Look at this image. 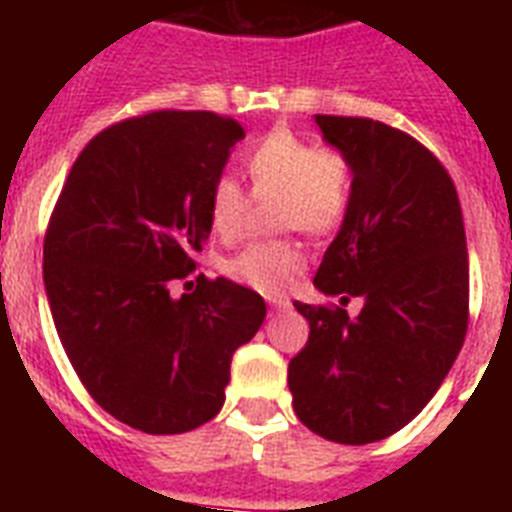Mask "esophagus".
<instances>
[{
    "label": "esophagus",
    "mask_w": 512,
    "mask_h": 512,
    "mask_svg": "<svg viewBox=\"0 0 512 512\" xmlns=\"http://www.w3.org/2000/svg\"><path fill=\"white\" fill-rule=\"evenodd\" d=\"M265 303L271 305L273 311H281V308H289V297H284V295H265Z\"/></svg>",
    "instance_id": "obj_1"
}]
</instances>
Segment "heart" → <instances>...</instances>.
I'll use <instances>...</instances> for the list:
<instances>
[{
  "label": "heart",
  "instance_id": "heart-1",
  "mask_svg": "<svg viewBox=\"0 0 512 512\" xmlns=\"http://www.w3.org/2000/svg\"><path fill=\"white\" fill-rule=\"evenodd\" d=\"M247 175L255 196L279 193V228L329 233L345 220L353 201V164L340 148L316 146L289 130H273L247 151ZM209 231L217 239H233L247 220V193L233 177L220 175L209 185ZM305 268V252L297 241H249L223 263L231 279L260 292H281Z\"/></svg>",
  "mask_w": 512,
  "mask_h": 512
}]
</instances>
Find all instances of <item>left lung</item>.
I'll list each match as a JSON object with an SVG mask.
<instances>
[{
    "instance_id": "left-lung-1",
    "label": "left lung",
    "mask_w": 512,
    "mask_h": 512,
    "mask_svg": "<svg viewBox=\"0 0 512 512\" xmlns=\"http://www.w3.org/2000/svg\"><path fill=\"white\" fill-rule=\"evenodd\" d=\"M316 124L356 183L313 284L364 308L350 319L340 305L295 303L311 335L287 380L305 428L361 446L409 425L452 369L468 332V244L452 177L412 135L361 116Z\"/></svg>"
}]
</instances>
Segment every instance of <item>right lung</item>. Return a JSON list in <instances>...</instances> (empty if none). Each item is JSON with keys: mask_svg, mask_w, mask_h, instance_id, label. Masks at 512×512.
<instances>
[{"mask_svg": "<svg viewBox=\"0 0 512 512\" xmlns=\"http://www.w3.org/2000/svg\"><path fill=\"white\" fill-rule=\"evenodd\" d=\"M244 127L212 111H151L98 132L66 177L44 236V289L68 361L124 425L175 436L225 401L236 348L265 303L228 279L170 284L209 236V185Z\"/></svg>", "mask_w": 512, "mask_h": 512, "instance_id": "right-lung-1", "label": "right lung"}]
</instances>
